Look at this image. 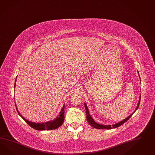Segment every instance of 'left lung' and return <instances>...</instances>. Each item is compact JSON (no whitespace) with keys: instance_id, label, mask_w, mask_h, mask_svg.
Instances as JSON below:
<instances>
[{"instance_id":"8db88e82","label":"left lung","mask_w":155,"mask_h":155,"mask_svg":"<svg viewBox=\"0 0 155 155\" xmlns=\"http://www.w3.org/2000/svg\"><path fill=\"white\" fill-rule=\"evenodd\" d=\"M138 74H139V72H138ZM139 76H140V75H139ZM140 97L139 102H138V105L137 106V108H136L135 111H136L138 109V107H139L140 104ZM84 107H85V109H86V116H87L86 118H87V121H88L89 124L91 125L92 127H94V128L99 129H110L117 128L118 127H119V126H120L121 125L123 124L127 121L129 119V118L132 116L133 114L135 112V111H134V113H133L131 115H130L128 117H127L126 119H125L121 121L120 122L117 123L115 124H114L113 125H105L98 124L97 123L95 122L94 120L92 119V117H91V115H90L88 110L86 104L85 103H84Z\"/></svg>"}]
</instances>
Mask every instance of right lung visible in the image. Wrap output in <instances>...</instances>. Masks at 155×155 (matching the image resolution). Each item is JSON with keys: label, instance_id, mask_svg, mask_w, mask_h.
<instances>
[{"label": "right lung", "instance_id": "right-lung-1", "mask_svg": "<svg viewBox=\"0 0 155 155\" xmlns=\"http://www.w3.org/2000/svg\"><path fill=\"white\" fill-rule=\"evenodd\" d=\"M17 77L15 78V82H16V79ZM15 87V83L14 87ZM15 107L17 111V113L20 115V117H22L23 119L31 127H32V128L35 129L36 130H53L55 129L59 128L60 126L63 124L64 120V105L63 106V108L61 110L60 115H59L58 117H57L55 119H54L53 121H48L46 122L45 123H35L34 122H31L29 121L28 120H26L25 117H22V115L21 114H20L17 108V105L15 104Z\"/></svg>", "mask_w": 155, "mask_h": 155}]
</instances>
